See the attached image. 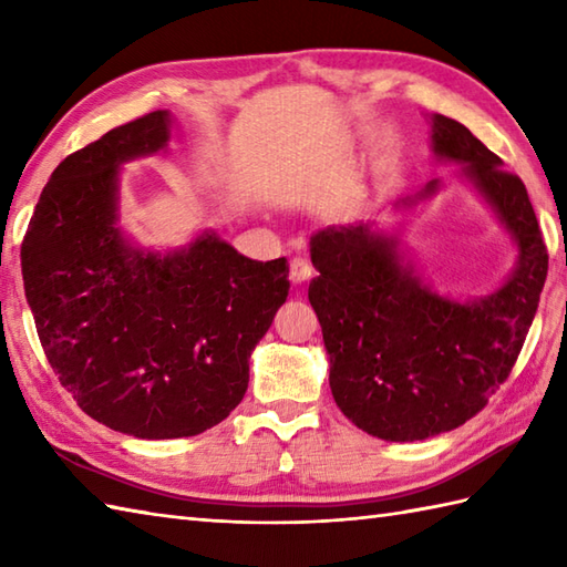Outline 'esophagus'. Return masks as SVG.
<instances>
[{"label":"esophagus","mask_w":567,"mask_h":567,"mask_svg":"<svg viewBox=\"0 0 567 567\" xmlns=\"http://www.w3.org/2000/svg\"><path fill=\"white\" fill-rule=\"evenodd\" d=\"M311 275H315V270H311V265H309L305 258H295V260L290 262V280H292L295 285L307 282Z\"/></svg>","instance_id":"obj_1"}]
</instances>
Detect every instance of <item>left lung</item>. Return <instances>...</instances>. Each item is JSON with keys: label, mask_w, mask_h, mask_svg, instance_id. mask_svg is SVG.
Here are the masks:
<instances>
[{"label": "left lung", "mask_w": 567, "mask_h": 567, "mask_svg": "<svg viewBox=\"0 0 567 567\" xmlns=\"http://www.w3.org/2000/svg\"><path fill=\"white\" fill-rule=\"evenodd\" d=\"M431 151L461 163L516 246L512 275L495 292L453 299L404 262L400 234L375 221L327 226L311 236L319 275L309 285L336 404L382 441H424L473 419L519 358L548 275V252L526 187L455 118L431 114ZM441 179L404 197L412 209L439 195Z\"/></svg>", "instance_id": "obj_1"}]
</instances>
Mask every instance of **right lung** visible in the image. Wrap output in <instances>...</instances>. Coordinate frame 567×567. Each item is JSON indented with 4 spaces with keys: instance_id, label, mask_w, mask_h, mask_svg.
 <instances>
[{
    "instance_id": "1",
    "label": "right lung",
    "mask_w": 567,
    "mask_h": 567,
    "mask_svg": "<svg viewBox=\"0 0 567 567\" xmlns=\"http://www.w3.org/2000/svg\"><path fill=\"white\" fill-rule=\"evenodd\" d=\"M173 116L116 126L60 163L21 244L48 363L80 409L136 439L197 436L248 390V358L290 292L285 258L250 260L214 231L146 250L118 226L122 165L161 153Z\"/></svg>"
}]
</instances>
